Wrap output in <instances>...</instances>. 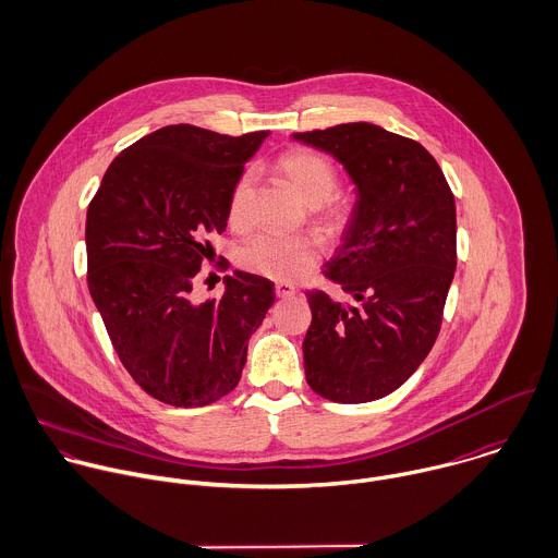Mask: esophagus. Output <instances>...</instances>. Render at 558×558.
<instances>
[{
  "instance_id": "obj_1",
  "label": "esophagus",
  "mask_w": 558,
  "mask_h": 558,
  "mask_svg": "<svg viewBox=\"0 0 558 558\" xmlns=\"http://www.w3.org/2000/svg\"><path fill=\"white\" fill-rule=\"evenodd\" d=\"M295 293H298V289H295L293 284H289V282H278V284H276V295L282 298V300H284V298H293Z\"/></svg>"
}]
</instances>
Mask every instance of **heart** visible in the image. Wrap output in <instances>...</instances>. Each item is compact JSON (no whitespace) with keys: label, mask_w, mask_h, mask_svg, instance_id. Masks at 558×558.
Instances as JSON below:
<instances>
[{"label":"heart","mask_w":558,"mask_h":558,"mask_svg":"<svg viewBox=\"0 0 558 558\" xmlns=\"http://www.w3.org/2000/svg\"><path fill=\"white\" fill-rule=\"evenodd\" d=\"M278 171L293 193L311 206L315 223L328 236H337L345 230L352 217V204L341 195H332L337 189V171L326 156L313 149H291L280 156ZM250 186L252 175L243 173L230 195L228 221L236 230L250 223ZM319 260L322 243L313 234L282 236L265 232L247 241L241 250V265L247 271L278 282H295L308 276Z\"/></svg>","instance_id":"1"}]
</instances>
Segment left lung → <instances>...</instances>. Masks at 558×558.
Returning a JSON list of instances; mask_svg holds the SVG:
<instances>
[{
  "label": "left lung",
  "instance_id": "left-lung-1",
  "mask_svg": "<svg viewBox=\"0 0 558 558\" xmlns=\"http://www.w3.org/2000/svg\"><path fill=\"white\" fill-rule=\"evenodd\" d=\"M332 154L356 184V204L324 276L352 298L306 291L308 387L361 404L402 387L433 350L457 269V206L424 145L374 123L295 132Z\"/></svg>",
  "mask_w": 558,
  "mask_h": 558
}]
</instances>
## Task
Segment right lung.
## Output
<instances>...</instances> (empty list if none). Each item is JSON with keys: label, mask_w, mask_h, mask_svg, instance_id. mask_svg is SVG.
I'll return each mask as SVG.
<instances>
[{"label": "right lung", "mask_w": 558, "mask_h": 558, "mask_svg": "<svg viewBox=\"0 0 558 558\" xmlns=\"http://www.w3.org/2000/svg\"><path fill=\"white\" fill-rule=\"evenodd\" d=\"M267 134L165 125L110 162L88 204L90 298L128 374L165 404L228 396L276 300L274 282L247 271L226 276L219 300L191 298L206 236L226 230L232 189Z\"/></svg>", "instance_id": "obj_1"}]
</instances>
